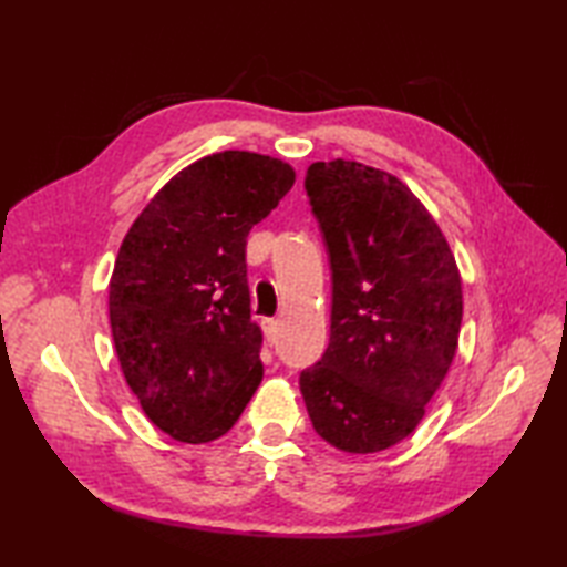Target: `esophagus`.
I'll return each mask as SVG.
<instances>
[{"label":"esophagus","mask_w":567,"mask_h":567,"mask_svg":"<svg viewBox=\"0 0 567 567\" xmlns=\"http://www.w3.org/2000/svg\"><path fill=\"white\" fill-rule=\"evenodd\" d=\"M262 329H265V336H268V341L272 343L277 339V329H280V323H277V319H262Z\"/></svg>","instance_id":"1"}]
</instances>
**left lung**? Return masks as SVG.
<instances>
[{
  "instance_id": "left-lung-1",
  "label": "left lung",
  "mask_w": 567,
  "mask_h": 567,
  "mask_svg": "<svg viewBox=\"0 0 567 567\" xmlns=\"http://www.w3.org/2000/svg\"><path fill=\"white\" fill-rule=\"evenodd\" d=\"M307 195L333 270L331 339L299 375L333 449L380 453L426 414L457 351L463 282L439 224L400 177L355 161L311 163Z\"/></svg>"
}]
</instances>
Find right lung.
Here are the masks:
<instances>
[{"mask_svg":"<svg viewBox=\"0 0 567 567\" xmlns=\"http://www.w3.org/2000/svg\"><path fill=\"white\" fill-rule=\"evenodd\" d=\"M295 167L212 153L165 183L131 224L110 280L114 348L141 409L167 436L209 443L262 380L246 238L295 185Z\"/></svg>","mask_w":567,"mask_h":567,"instance_id":"right-lung-1","label":"right lung"}]
</instances>
